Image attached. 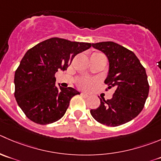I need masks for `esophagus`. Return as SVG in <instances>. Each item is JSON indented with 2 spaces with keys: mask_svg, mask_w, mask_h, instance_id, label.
<instances>
[{
  "mask_svg": "<svg viewBox=\"0 0 161 161\" xmlns=\"http://www.w3.org/2000/svg\"><path fill=\"white\" fill-rule=\"evenodd\" d=\"M81 95H82V97H89V95L87 94V93H81Z\"/></svg>",
  "mask_w": 161,
  "mask_h": 161,
  "instance_id": "1",
  "label": "esophagus"
}]
</instances>
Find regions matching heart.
I'll use <instances>...</instances> for the list:
<instances>
[{"instance_id":"1","label":"heart","mask_w":161,"mask_h":161,"mask_svg":"<svg viewBox=\"0 0 161 161\" xmlns=\"http://www.w3.org/2000/svg\"><path fill=\"white\" fill-rule=\"evenodd\" d=\"M98 54H101L99 53H93L92 55H98ZM96 82L95 79H90V78H82V79H79L78 81V85L82 89H85V90H88L90 89V87L93 86V84Z\"/></svg>"}]
</instances>
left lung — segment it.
I'll list each match as a JSON object with an SVG mask.
<instances>
[{
  "label": "left lung",
  "instance_id": "left-lung-1",
  "mask_svg": "<svg viewBox=\"0 0 161 161\" xmlns=\"http://www.w3.org/2000/svg\"><path fill=\"white\" fill-rule=\"evenodd\" d=\"M94 49L108 57L109 69L104 83L115 88L111 99L101 104L90 114L98 123L117 127L135 119L143 109L149 90L146 69L132 51L113 42L92 43Z\"/></svg>",
  "mask_w": 161,
  "mask_h": 161
}]
</instances>
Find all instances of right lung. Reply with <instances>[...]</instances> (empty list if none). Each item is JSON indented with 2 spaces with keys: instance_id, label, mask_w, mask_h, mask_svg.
Listing matches in <instances>:
<instances>
[{
  "instance_id": "obj_1",
  "label": "right lung",
  "mask_w": 161,
  "mask_h": 161,
  "mask_svg": "<svg viewBox=\"0 0 161 161\" xmlns=\"http://www.w3.org/2000/svg\"><path fill=\"white\" fill-rule=\"evenodd\" d=\"M90 43L52 37L30 49L15 73V97L28 119L46 125L64 116L70 101L79 92L56 86L55 74L65 71L77 54Z\"/></svg>"
}]
</instances>
